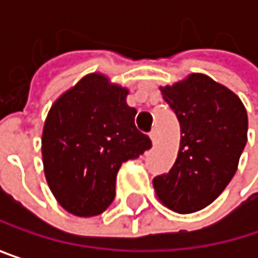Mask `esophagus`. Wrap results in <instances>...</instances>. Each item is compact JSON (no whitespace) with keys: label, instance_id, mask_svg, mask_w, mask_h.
<instances>
[{"label":"esophagus","instance_id":"esophagus-1","mask_svg":"<svg viewBox=\"0 0 258 258\" xmlns=\"http://www.w3.org/2000/svg\"><path fill=\"white\" fill-rule=\"evenodd\" d=\"M151 140H152V143L155 145V143H158V130L157 128H154L152 131H151Z\"/></svg>","mask_w":258,"mask_h":258}]
</instances>
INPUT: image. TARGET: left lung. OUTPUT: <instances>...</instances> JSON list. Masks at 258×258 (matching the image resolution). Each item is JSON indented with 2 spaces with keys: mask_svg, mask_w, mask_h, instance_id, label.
<instances>
[{
  "mask_svg": "<svg viewBox=\"0 0 258 258\" xmlns=\"http://www.w3.org/2000/svg\"><path fill=\"white\" fill-rule=\"evenodd\" d=\"M180 125L178 158L154 178L160 202L178 214L211 205L229 185L246 145L248 116L240 98L215 80L192 73L161 88Z\"/></svg>",
  "mask_w": 258,
  "mask_h": 258,
  "instance_id": "8db88e82",
  "label": "left lung"
}]
</instances>
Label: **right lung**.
<instances>
[{"instance_id": "obj_1", "label": "right lung", "mask_w": 258, "mask_h": 258, "mask_svg": "<svg viewBox=\"0 0 258 258\" xmlns=\"http://www.w3.org/2000/svg\"><path fill=\"white\" fill-rule=\"evenodd\" d=\"M128 89L92 73L64 92L44 121L41 155L49 188L78 217L98 215L115 199L122 163L152 146L136 128Z\"/></svg>"}]
</instances>
